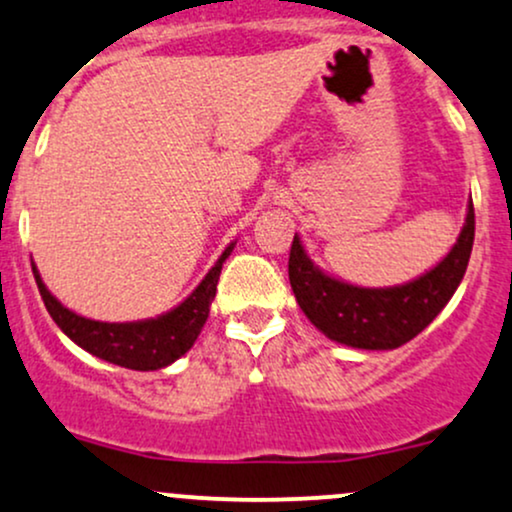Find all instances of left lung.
Returning <instances> with one entry per match:
<instances>
[{"label": "left lung", "mask_w": 512, "mask_h": 512, "mask_svg": "<svg viewBox=\"0 0 512 512\" xmlns=\"http://www.w3.org/2000/svg\"><path fill=\"white\" fill-rule=\"evenodd\" d=\"M474 245V204L467 221L445 255L431 272L392 289H361L332 279L305 255L301 238L293 236L289 279L296 301L310 322L332 342L354 349H397L426 330L467 272Z\"/></svg>", "instance_id": "1"}]
</instances>
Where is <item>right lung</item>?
I'll use <instances>...</instances> for the list:
<instances>
[{"label": "right lung", "instance_id": "1", "mask_svg": "<svg viewBox=\"0 0 512 512\" xmlns=\"http://www.w3.org/2000/svg\"><path fill=\"white\" fill-rule=\"evenodd\" d=\"M233 243L223 250L219 262L209 269L202 284L187 296L178 308L170 313L156 317V320L142 322H96L72 313L69 308L57 301L52 293L45 289L38 269L33 264L35 284H38L40 296H43L45 308L57 327L86 349L88 354L103 358V361L115 363V366L132 370H158L166 368L168 363L178 361L182 354L190 351L195 339L202 332L204 322L209 317V305L216 296V284L226 257L231 255Z\"/></svg>", "mask_w": 512, "mask_h": 512}]
</instances>
